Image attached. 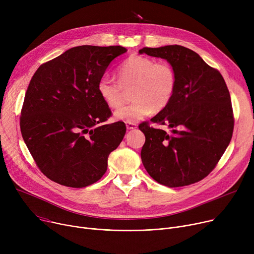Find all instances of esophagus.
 <instances>
[{
    "instance_id": "esophagus-1",
    "label": "esophagus",
    "mask_w": 254,
    "mask_h": 254,
    "mask_svg": "<svg viewBox=\"0 0 254 254\" xmlns=\"http://www.w3.org/2000/svg\"><path fill=\"white\" fill-rule=\"evenodd\" d=\"M126 126H127V129H134V128L137 127V125L135 123H128V122H127Z\"/></svg>"
}]
</instances>
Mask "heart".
I'll list each match as a JSON object with an SVG mask.
<instances>
[{
  "label": "heart",
  "instance_id": "heart-1",
  "mask_svg": "<svg viewBox=\"0 0 254 254\" xmlns=\"http://www.w3.org/2000/svg\"><path fill=\"white\" fill-rule=\"evenodd\" d=\"M119 81L104 75L97 84L98 94L110 108H119L126 100V91H131L132 103L114 112L126 123H135L152 111L165 109L176 91L177 75L169 63L132 55L119 67Z\"/></svg>",
  "mask_w": 254,
  "mask_h": 254
}]
</instances>
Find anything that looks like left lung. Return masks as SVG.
<instances>
[{"mask_svg": "<svg viewBox=\"0 0 254 254\" xmlns=\"http://www.w3.org/2000/svg\"><path fill=\"white\" fill-rule=\"evenodd\" d=\"M165 59L175 68L177 86L169 105L151 119L170 132L140 124L146 142L142 162L149 175L168 188L190 186L217 166L234 129L228 87L221 73L193 51L181 45L139 51Z\"/></svg>", "mask_w": 254, "mask_h": 254, "instance_id": "left-lung-1", "label": "left lung"}]
</instances>
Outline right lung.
<instances>
[{
  "label": "right lung",
  "instance_id": "obj_1",
  "mask_svg": "<svg viewBox=\"0 0 254 254\" xmlns=\"http://www.w3.org/2000/svg\"><path fill=\"white\" fill-rule=\"evenodd\" d=\"M127 50L81 45L42 64L30 80L20 128L36 166L61 186L81 189L107 170L109 154L127 131L124 122L105 124L110 108L97 84L108 64Z\"/></svg>",
  "mask_w": 254,
  "mask_h": 254
}]
</instances>
